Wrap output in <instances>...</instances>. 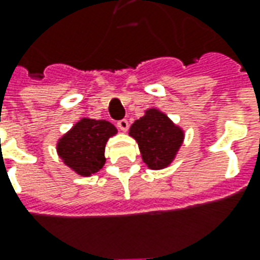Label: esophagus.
I'll return each mask as SVG.
<instances>
[{
	"label": "esophagus",
	"instance_id": "esophagus-1",
	"mask_svg": "<svg viewBox=\"0 0 260 260\" xmlns=\"http://www.w3.org/2000/svg\"><path fill=\"white\" fill-rule=\"evenodd\" d=\"M117 126H118L119 129L122 131V132H126V131H128V128H129V122H128L126 119H121V121H118V122H117Z\"/></svg>",
	"mask_w": 260,
	"mask_h": 260
}]
</instances>
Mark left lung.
<instances>
[{"label":"left lung","mask_w":260,"mask_h":260,"mask_svg":"<svg viewBox=\"0 0 260 260\" xmlns=\"http://www.w3.org/2000/svg\"><path fill=\"white\" fill-rule=\"evenodd\" d=\"M129 136L138 143L143 163L150 170H163L177 157L185 132L167 114L153 107L131 125Z\"/></svg>","instance_id":"1"}]
</instances>
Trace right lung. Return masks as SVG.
I'll return each mask as SVG.
<instances>
[{
    "label": "right lung",
    "instance_id": "obj_1",
    "mask_svg": "<svg viewBox=\"0 0 260 260\" xmlns=\"http://www.w3.org/2000/svg\"><path fill=\"white\" fill-rule=\"evenodd\" d=\"M118 129L106 119L80 118L57 141L62 163L80 177H91L106 163V145Z\"/></svg>",
    "mask_w": 260,
    "mask_h": 260
}]
</instances>
